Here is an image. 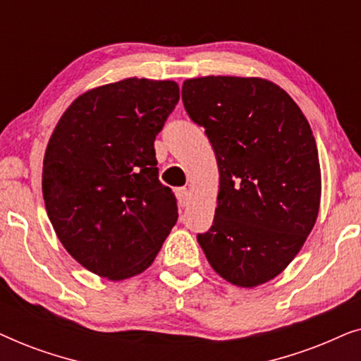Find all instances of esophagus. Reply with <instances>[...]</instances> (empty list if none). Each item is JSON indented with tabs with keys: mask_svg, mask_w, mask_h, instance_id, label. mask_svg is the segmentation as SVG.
Listing matches in <instances>:
<instances>
[{
	"mask_svg": "<svg viewBox=\"0 0 361 361\" xmlns=\"http://www.w3.org/2000/svg\"><path fill=\"white\" fill-rule=\"evenodd\" d=\"M176 195H177V200H179V205L180 207H185L187 202H189V189L187 187H180V189L176 190Z\"/></svg>",
	"mask_w": 361,
	"mask_h": 361,
	"instance_id": "34e87169",
	"label": "esophagus"
}]
</instances>
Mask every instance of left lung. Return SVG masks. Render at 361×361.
Returning a JSON list of instances; mask_svg holds the SVG:
<instances>
[{
    "label": "left lung",
    "mask_w": 361,
    "mask_h": 361,
    "mask_svg": "<svg viewBox=\"0 0 361 361\" xmlns=\"http://www.w3.org/2000/svg\"><path fill=\"white\" fill-rule=\"evenodd\" d=\"M182 102L220 172L214 225L197 241L228 283H268L295 258L319 215L322 179L309 121L283 88L259 77L187 78Z\"/></svg>",
    "instance_id": "left-lung-1"
}]
</instances>
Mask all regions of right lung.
Wrapping results in <instances>:
<instances>
[{
    "label": "right lung",
    "mask_w": 361,
    "mask_h": 361,
    "mask_svg": "<svg viewBox=\"0 0 361 361\" xmlns=\"http://www.w3.org/2000/svg\"><path fill=\"white\" fill-rule=\"evenodd\" d=\"M177 102L176 82L131 77L82 93L54 128L42 164L47 216L68 255L100 278L149 268L176 225L154 140Z\"/></svg>",
    "instance_id": "obj_1"
}]
</instances>
